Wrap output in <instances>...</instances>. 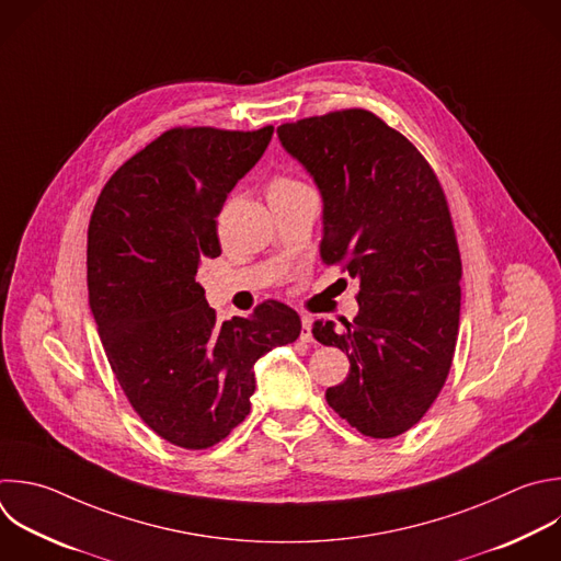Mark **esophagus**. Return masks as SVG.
Returning <instances> with one entry per match:
<instances>
[{
    "instance_id": "obj_1",
    "label": "esophagus",
    "mask_w": 561,
    "mask_h": 561,
    "mask_svg": "<svg viewBox=\"0 0 561 561\" xmlns=\"http://www.w3.org/2000/svg\"><path fill=\"white\" fill-rule=\"evenodd\" d=\"M310 323H312V319H310L308 314H304V317H301V341H306V343H310V341H312Z\"/></svg>"
}]
</instances>
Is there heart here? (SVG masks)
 I'll list each match as a JSON object with an SVG mask.
<instances>
[{
	"instance_id": "heart-1",
	"label": "heart",
	"mask_w": 561,
	"mask_h": 561,
	"mask_svg": "<svg viewBox=\"0 0 561 561\" xmlns=\"http://www.w3.org/2000/svg\"><path fill=\"white\" fill-rule=\"evenodd\" d=\"M290 184H297V182H293V180H288V178H277V180L271 182L268 192H273V190H284V186H290Z\"/></svg>"
}]
</instances>
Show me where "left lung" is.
<instances>
[{"label": "left lung", "mask_w": 561, "mask_h": 561, "mask_svg": "<svg viewBox=\"0 0 561 561\" xmlns=\"http://www.w3.org/2000/svg\"><path fill=\"white\" fill-rule=\"evenodd\" d=\"M323 201L321 257L358 279L354 321H314L350 375L328 405L369 438L414 427L449 375L460 321V253L443 186L421 151L367 110L277 127Z\"/></svg>", "instance_id": "1"}]
</instances>
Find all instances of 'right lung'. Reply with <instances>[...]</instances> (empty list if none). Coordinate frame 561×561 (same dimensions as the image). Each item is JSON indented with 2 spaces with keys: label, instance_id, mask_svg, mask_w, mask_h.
I'll use <instances>...</instances> for the list:
<instances>
[{
  "label": "right lung",
  "instance_id": "1",
  "mask_svg": "<svg viewBox=\"0 0 561 561\" xmlns=\"http://www.w3.org/2000/svg\"><path fill=\"white\" fill-rule=\"evenodd\" d=\"M271 136L169 129L110 178L90 218L88 297L107 360L147 427L184 449L227 438L251 412L255 360L301 332L279 301L218 323L198 282L222 253L216 218Z\"/></svg>",
  "mask_w": 561,
  "mask_h": 561
}]
</instances>
